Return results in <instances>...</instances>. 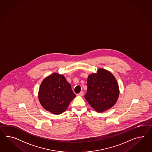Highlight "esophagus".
Wrapping results in <instances>:
<instances>
[{
  "label": "esophagus",
  "mask_w": 152,
  "mask_h": 152,
  "mask_svg": "<svg viewBox=\"0 0 152 152\" xmlns=\"http://www.w3.org/2000/svg\"><path fill=\"white\" fill-rule=\"evenodd\" d=\"M77 95H78V96H83V95H84V93H83V91H81L80 93L78 94Z\"/></svg>",
  "instance_id": "esophagus-1"
}]
</instances>
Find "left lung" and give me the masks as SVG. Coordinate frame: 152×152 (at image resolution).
<instances>
[{"label": "left lung", "instance_id": "1", "mask_svg": "<svg viewBox=\"0 0 152 152\" xmlns=\"http://www.w3.org/2000/svg\"><path fill=\"white\" fill-rule=\"evenodd\" d=\"M88 89L84 96L89 105L98 113L111 109L119 96L117 80L111 72L102 68L91 74L87 79Z\"/></svg>", "mask_w": 152, "mask_h": 152}]
</instances>
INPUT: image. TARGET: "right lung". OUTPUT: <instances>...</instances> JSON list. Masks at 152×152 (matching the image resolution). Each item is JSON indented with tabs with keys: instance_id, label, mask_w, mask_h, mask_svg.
I'll use <instances>...</instances> for the list:
<instances>
[{
	"instance_id": "1",
	"label": "right lung",
	"mask_w": 152,
	"mask_h": 152,
	"mask_svg": "<svg viewBox=\"0 0 152 152\" xmlns=\"http://www.w3.org/2000/svg\"><path fill=\"white\" fill-rule=\"evenodd\" d=\"M38 96L43 108L55 115L63 113L76 96L64 75L57 73L43 79Z\"/></svg>"
}]
</instances>
